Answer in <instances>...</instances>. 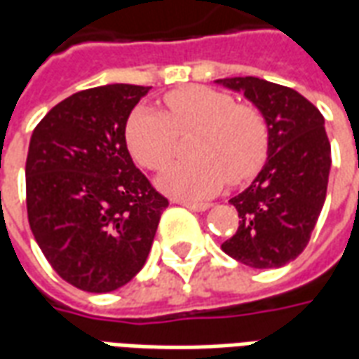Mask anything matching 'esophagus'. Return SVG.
Masks as SVG:
<instances>
[{"instance_id":"1","label":"esophagus","mask_w":359,"mask_h":359,"mask_svg":"<svg viewBox=\"0 0 359 359\" xmlns=\"http://www.w3.org/2000/svg\"><path fill=\"white\" fill-rule=\"evenodd\" d=\"M172 203H179V205H184L190 211H208L211 208L210 203H194L188 202V200H172Z\"/></svg>"}]
</instances>
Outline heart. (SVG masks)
I'll return each instance as SVG.
<instances>
[{"instance_id": "heart-1", "label": "heart", "mask_w": 359, "mask_h": 359, "mask_svg": "<svg viewBox=\"0 0 359 359\" xmlns=\"http://www.w3.org/2000/svg\"><path fill=\"white\" fill-rule=\"evenodd\" d=\"M167 113L140 105L126 121V146L146 169L169 163L177 134L194 133L188 156L194 159L167 167L157 187L182 200H208L225 187L250 180L267 156V125L250 105H236L233 95L188 86L165 95Z\"/></svg>"}]
</instances>
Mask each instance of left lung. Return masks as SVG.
<instances>
[{
  "instance_id": "left-lung-1",
  "label": "left lung",
  "mask_w": 359,
  "mask_h": 359,
  "mask_svg": "<svg viewBox=\"0 0 359 359\" xmlns=\"http://www.w3.org/2000/svg\"><path fill=\"white\" fill-rule=\"evenodd\" d=\"M215 84L244 94L267 125V161L252 184L229 200L241 221L221 248L254 269L283 267L308 246L323 210L331 171L325 118L304 95L275 82L233 76Z\"/></svg>"
}]
</instances>
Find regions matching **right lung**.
<instances>
[{
  "label": "right lung",
  "instance_id": "1",
  "mask_svg": "<svg viewBox=\"0 0 359 359\" xmlns=\"http://www.w3.org/2000/svg\"><path fill=\"white\" fill-rule=\"evenodd\" d=\"M148 92L134 84L76 92L30 136L28 223L59 277L86 292H113L136 277L169 205L126 148V121Z\"/></svg>",
  "mask_w": 359,
  "mask_h": 359
}]
</instances>
